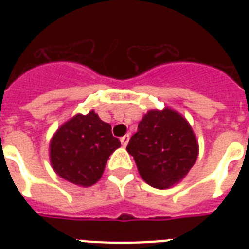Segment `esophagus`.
<instances>
[{
  "label": "esophagus",
  "mask_w": 249,
  "mask_h": 249,
  "mask_svg": "<svg viewBox=\"0 0 249 249\" xmlns=\"http://www.w3.org/2000/svg\"><path fill=\"white\" fill-rule=\"evenodd\" d=\"M129 138H130V136H129V134H125L124 137H121L120 138V141H121V144H123V146H126V144H128V142H129Z\"/></svg>",
  "instance_id": "esophagus-1"
}]
</instances>
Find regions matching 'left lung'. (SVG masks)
Returning a JSON list of instances; mask_svg holds the SVG:
<instances>
[{
  "mask_svg": "<svg viewBox=\"0 0 249 249\" xmlns=\"http://www.w3.org/2000/svg\"><path fill=\"white\" fill-rule=\"evenodd\" d=\"M126 150L146 183L169 189L185 178L199 154L189 121L170 108L151 109L138 124Z\"/></svg>",
  "mask_w": 249,
  "mask_h": 249,
  "instance_id": "8db88e82",
  "label": "left lung"
}]
</instances>
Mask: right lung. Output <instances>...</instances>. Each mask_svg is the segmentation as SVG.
Returning <instances> with one entry per match:
<instances>
[{
    "instance_id": "1",
    "label": "right lung",
    "mask_w": 249,
    "mask_h": 249,
    "mask_svg": "<svg viewBox=\"0 0 249 249\" xmlns=\"http://www.w3.org/2000/svg\"><path fill=\"white\" fill-rule=\"evenodd\" d=\"M120 146L111 133V125L94 111L77 113L53 136L50 163L63 179L88 187L99 181L109 155Z\"/></svg>"
}]
</instances>
